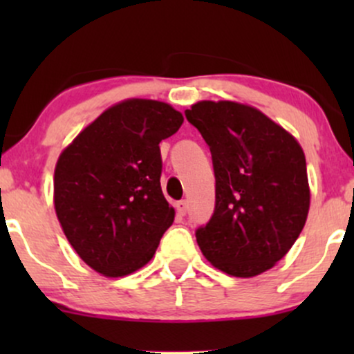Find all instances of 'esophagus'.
Here are the masks:
<instances>
[{
	"mask_svg": "<svg viewBox=\"0 0 354 354\" xmlns=\"http://www.w3.org/2000/svg\"><path fill=\"white\" fill-rule=\"evenodd\" d=\"M176 209H178V213L181 214V216H185L186 211H188V201H186V200L178 201L176 203Z\"/></svg>",
	"mask_w": 354,
	"mask_h": 354,
	"instance_id": "esophagus-1",
	"label": "esophagus"
}]
</instances>
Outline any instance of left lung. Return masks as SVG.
Instances as JSON below:
<instances>
[{
    "instance_id": "1",
    "label": "left lung",
    "mask_w": 354,
    "mask_h": 354,
    "mask_svg": "<svg viewBox=\"0 0 354 354\" xmlns=\"http://www.w3.org/2000/svg\"><path fill=\"white\" fill-rule=\"evenodd\" d=\"M209 146L216 201L196 241L218 270L251 278L273 268L301 233L310 209L298 141L258 109L200 101L185 111Z\"/></svg>"
}]
</instances>
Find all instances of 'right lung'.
<instances>
[{
  "instance_id": "add662e5",
  "label": "right lung",
  "mask_w": 354,
  "mask_h": 354,
  "mask_svg": "<svg viewBox=\"0 0 354 354\" xmlns=\"http://www.w3.org/2000/svg\"><path fill=\"white\" fill-rule=\"evenodd\" d=\"M169 104H115L61 153L55 208L78 256L104 276H124L153 258L174 209L161 191L160 143L180 129Z\"/></svg>"
}]
</instances>
